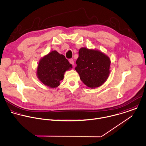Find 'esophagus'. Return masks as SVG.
I'll use <instances>...</instances> for the list:
<instances>
[{
    "mask_svg": "<svg viewBox=\"0 0 146 146\" xmlns=\"http://www.w3.org/2000/svg\"><path fill=\"white\" fill-rule=\"evenodd\" d=\"M69 62H70V63L71 64H72V65L74 64V60H73L72 59H70V60H69Z\"/></svg>",
    "mask_w": 146,
    "mask_h": 146,
    "instance_id": "1",
    "label": "esophagus"
}]
</instances>
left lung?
<instances>
[{"label": "left lung", "mask_w": 146, "mask_h": 146, "mask_svg": "<svg viewBox=\"0 0 146 146\" xmlns=\"http://www.w3.org/2000/svg\"><path fill=\"white\" fill-rule=\"evenodd\" d=\"M76 71L83 83L90 88L102 86L110 72V58L102 52L82 48L76 62Z\"/></svg>", "instance_id": "left-lung-1"}]
</instances>
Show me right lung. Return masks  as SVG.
Masks as SVG:
<instances>
[{"label":"right lung","instance_id":"add662e5","mask_svg":"<svg viewBox=\"0 0 146 146\" xmlns=\"http://www.w3.org/2000/svg\"><path fill=\"white\" fill-rule=\"evenodd\" d=\"M71 68L72 65L64 55L53 51L40 60L37 75L44 84L55 88L60 85L65 71Z\"/></svg>","mask_w":146,"mask_h":146}]
</instances>
